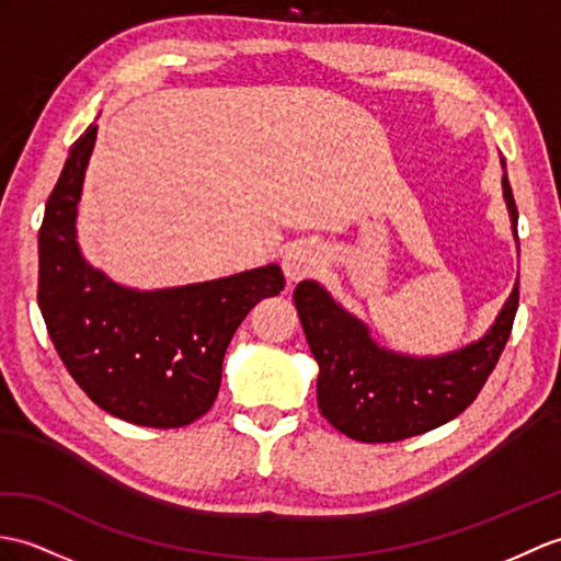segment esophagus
<instances>
[{
  "label": "esophagus",
  "instance_id": "1",
  "mask_svg": "<svg viewBox=\"0 0 561 561\" xmlns=\"http://www.w3.org/2000/svg\"><path fill=\"white\" fill-rule=\"evenodd\" d=\"M324 255L320 251V245L308 243V241H298L289 245V251L282 257V267L284 275L289 282H298L304 277L316 275V272L322 267Z\"/></svg>",
  "mask_w": 561,
  "mask_h": 561
}]
</instances>
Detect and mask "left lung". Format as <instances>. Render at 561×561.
Returning <instances> with one entry per match:
<instances>
[{
  "mask_svg": "<svg viewBox=\"0 0 561 561\" xmlns=\"http://www.w3.org/2000/svg\"><path fill=\"white\" fill-rule=\"evenodd\" d=\"M502 162V195L518 245V213ZM294 304L312 358L318 407L340 433L358 442H397L457 419L483 389L512 334L518 279L480 340L439 356H411L382 346L370 328L316 279L298 282Z\"/></svg>",
  "mask_w": 561,
  "mask_h": 561,
  "instance_id": "1",
  "label": "left lung"
}]
</instances>
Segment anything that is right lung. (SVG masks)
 Wrapping results in <instances>:
<instances>
[{
    "label": "right lung",
    "mask_w": 561,
    "mask_h": 561,
    "mask_svg": "<svg viewBox=\"0 0 561 561\" xmlns=\"http://www.w3.org/2000/svg\"><path fill=\"white\" fill-rule=\"evenodd\" d=\"M95 138L90 124L47 198L37 304L64 366L100 409L146 427L188 425L215 403L241 320L284 289L282 267L142 291L90 265L76 219Z\"/></svg>",
    "instance_id": "add662e5"
}]
</instances>
